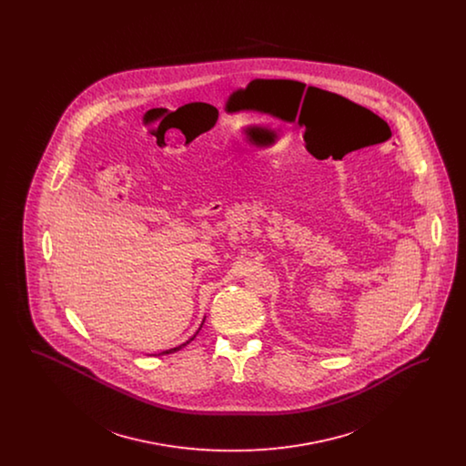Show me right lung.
Here are the masks:
<instances>
[{"mask_svg":"<svg viewBox=\"0 0 466 466\" xmlns=\"http://www.w3.org/2000/svg\"><path fill=\"white\" fill-rule=\"evenodd\" d=\"M202 323H204V321H202ZM200 327H202V325H200ZM200 330V329H199ZM199 330H198V332L194 333V337H196V335H198V333H199ZM194 337H190V339H188V340H187V342H183V344H179V346H177V348H173V350H167V351H162V353H160V355H169V353H177V351H179V350H181V348H185V346H187V344H188V342H190V340H194Z\"/></svg>","mask_w":466,"mask_h":466,"instance_id":"right-lung-1","label":"right lung"}]
</instances>
